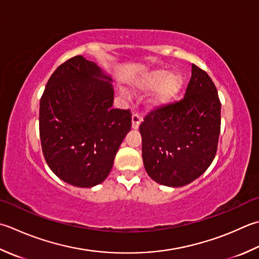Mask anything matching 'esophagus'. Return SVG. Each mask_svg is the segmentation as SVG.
<instances>
[{"mask_svg":"<svg viewBox=\"0 0 259 259\" xmlns=\"http://www.w3.org/2000/svg\"><path fill=\"white\" fill-rule=\"evenodd\" d=\"M141 121H143V119H141V115L139 113L134 112L133 113V128L138 129V126H139Z\"/></svg>","mask_w":259,"mask_h":259,"instance_id":"obj_1","label":"esophagus"}]
</instances>
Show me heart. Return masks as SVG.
I'll return each instance as SVG.
<instances>
[{"label":"heart","mask_w":259,"mask_h":259,"mask_svg":"<svg viewBox=\"0 0 259 259\" xmlns=\"http://www.w3.org/2000/svg\"><path fill=\"white\" fill-rule=\"evenodd\" d=\"M183 86V77L179 73L168 74L166 69H155L137 80L135 88L138 91L155 92L149 100L153 106H163L173 101Z\"/></svg>","instance_id":"obj_1"}]
</instances>
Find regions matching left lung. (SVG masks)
Returning a JSON list of instances; mask_svg holds the SVG:
<instances>
[{
  "instance_id": "8db88e82",
  "label": "left lung",
  "mask_w": 259,
  "mask_h": 259,
  "mask_svg": "<svg viewBox=\"0 0 259 259\" xmlns=\"http://www.w3.org/2000/svg\"><path fill=\"white\" fill-rule=\"evenodd\" d=\"M221 128V103L214 83L192 65L183 99L149 111L140 123L145 169L157 183L184 186L213 161Z\"/></svg>"
}]
</instances>
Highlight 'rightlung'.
<instances>
[{
    "instance_id": "obj_1",
    "label": "right lung",
    "mask_w": 259,
    "mask_h": 259,
    "mask_svg": "<svg viewBox=\"0 0 259 259\" xmlns=\"http://www.w3.org/2000/svg\"><path fill=\"white\" fill-rule=\"evenodd\" d=\"M111 78L83 56L58 66L40 99L42 154L66 183L92 187L108 177L131 129L130 110L114 109Z\"/></svg>"
}]
</instances>
